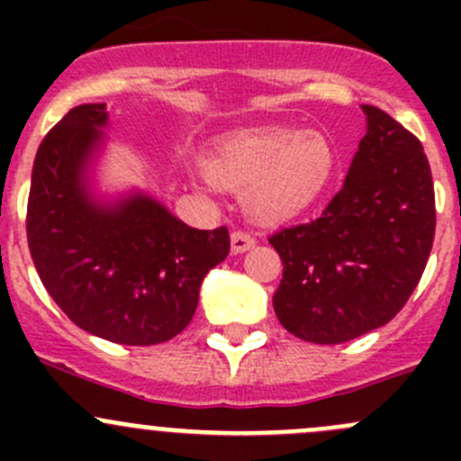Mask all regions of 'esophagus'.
Masks as SVG:
<instances>
[{
	"label": "esophagus",
	"mask_w": 461,
	"mask_h": 461,
	"mask_svg": "<svg viewBox=\"0 0 461 461\" xmlns=\"http://www.w3.org/2000/svg\"><path fill=\"white\" fill-rule=\"evenodd\" d=\"M254 245H257V240H254V236L248 234V231H234V234H231V252L234 254L248 252Z\"/></svg>",
	"instance_id": "obj_1"
}]
</instances>
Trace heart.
Returning a JSON list of instances; mask_svg holds the SVG:
<instances>
[{
    "mask_svg": "<svg viewBox=\"0 0 461 461\" xmlns=\"http://www.w3.org/2000/svg\"><path fill=\"white\" fill-rule=\"evenodd\" d=\"M339 156L319 131L245 129L222 138L209 156V176L243 192L260 222H290L317 204L337 176Z\"/></svg>",
    "mask_w": 461,
    "mask_h": 461,
    "instance_id": "b5f03b06",
    "label": "heart"
}]
</instances>
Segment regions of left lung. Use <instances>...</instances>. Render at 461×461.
Here are the masks:
<instances>
[{
    "label": "left lung",
    "mask_w": 461,
    "mask_h": 461,
    "mask_svg": "<svg viewBox=\"0 0 461 461\" xmlns=\"http://www.w3.org/2000/svg\"><path fill=\"white\" fill-rule=\"evenodd\" d=\"M366 136L321 218L269 239L283 260L274 312L287 332L321 346L388 323L424 274L435 192L421 142L381 109L361 104Z\"/></svg>",
    "instance_id": "obj_1"
}]
</instances>
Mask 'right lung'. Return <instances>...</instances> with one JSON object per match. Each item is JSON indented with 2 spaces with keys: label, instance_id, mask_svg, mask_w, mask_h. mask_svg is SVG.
Wrapping results in <instances>:
<instances>
[{
  "label": "right lung",
  "instance_id": "1",
  "mask_svg": "<svg viewBox=\"0 0 461 461\" xmlns=\"http://www.w3.org/2000/svg\"><path fill=\"white\" fill-rule=\"evenodd\" d=\"M104 102L68 111L37 149L26 234L50 299L86 332L153 346L183 332L209 269L230 254L227 227L196 230L140 187L104 192Z\"/></svg>",
  "mask_w": 461,
  "mask_h": 461
}]
</instances>
